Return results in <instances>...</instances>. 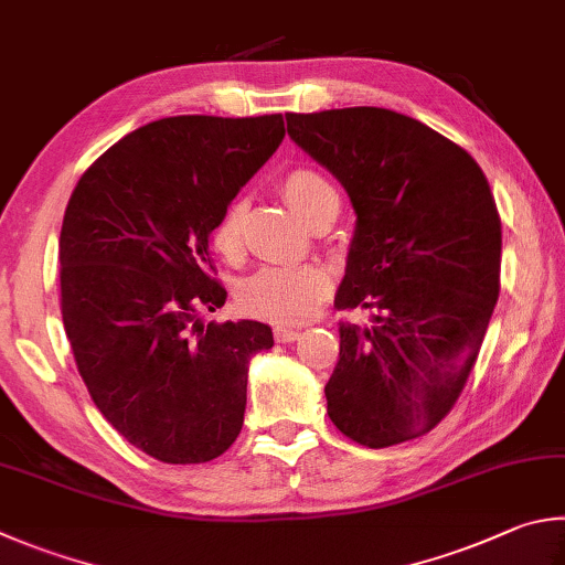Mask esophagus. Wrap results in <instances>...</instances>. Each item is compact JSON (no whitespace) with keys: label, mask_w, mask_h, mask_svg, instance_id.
<instances>
[{"label":"esophagus","mask_w":565,"mask_h":565,"mask_svg":"<svg viewBox=\"0 0 565 565\" xmlns=\"http://www.w3.org/2000/svg\"><path fill=\"white\" fill-rule=\"evenodd\" d=\"M301 333L296 331V328H274V338H276V343H291V341H296V338H299Z\"/></svg>","instance_id":"obj_1"}]
</instances>
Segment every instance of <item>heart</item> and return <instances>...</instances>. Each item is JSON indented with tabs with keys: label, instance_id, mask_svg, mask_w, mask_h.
<instances>
[{
	"label": "heart",
	"instance_id": "obj_1",
	"mask_svg": "<svg viewBox=\"0 0 565 565\" xmlns=\"http://www.w3.org/2000/svg\"><path fill=\"white\" fill-rule=\"evenodd\" d=\"M279 192L284 202L311 227L331 214L335 217L338 207H341L333 184L313 168H294L286 172L279 182ZM242 230L244 202L232 200L212 224V247L232 259L242 249ZM331 289V274L323 266H264L239 284L237 303L244 313L262 318L266 323L296 326L318 311V306L328 299Z\"/></svg>",
	"mask_w": 565,
	"mask_h": 565
}]
</instances>
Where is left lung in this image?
Segmentation results:
<instances>
[{
	"label": "left lung",
	"mask_w": 565,
	"mask_h": 565,
	"mask_svg": "<svg viewBox=\"0 0 565 565\" xmlns=\"http://www.w3.org/2000/svg\"><path fill=\"white\" fill-rule=\"evenodd\" d=\"M286 128L358 214L335 306L371 321H341L328 417L371 449L423 437L465 390L499 299L494 194L465 148L403 113H286Z\"/></svg>",
	"instance_id": "1"
}]
</instances>
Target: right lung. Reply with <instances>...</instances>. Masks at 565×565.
<instances>
[{"label":"right lung","mask_w":565,"mask_h":565,"mask_svg":"<svg viewBox=\"0 0 565 565\" xmlns=\"http://www.w3.org/2000/svg\"><path fill=\"white\" fill-rule=\"evenodd\" d=\"M284 140V116H172L128 132L71 192L61 316L88 395L140 452L200 465L242 433L259 321L207 323L227 289L210 230Z\"/></svg>","instance_id":"1"}]
</instances>
